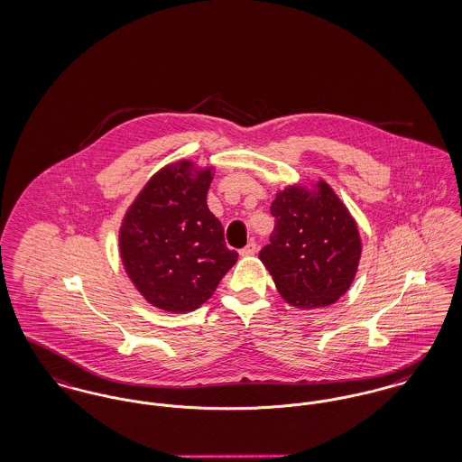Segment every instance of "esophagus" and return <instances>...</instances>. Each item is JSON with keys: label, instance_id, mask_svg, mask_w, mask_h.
<instances>
[{"label": "esophagus", "instance_id": "obj_1", "mask_svg": "<svg viewBox=\"0 0 462 462\" xmlns=\"http://www.w3.org/2000/svg\"><path fill=\"white\" fill-rule=\"evenodd\" d=\"M255 252H257V243L248 242V245L240 250V255H242V257H250V255H254Z\"/></svg>", "mask_w": 462, "mask_h": 462}]
</instances>
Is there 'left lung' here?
<instances>
[{"mask_svg":"<svg viewBox=\"0 0 462 462\" xmlns=\"http://www.w3.org/2000/svg\"><path fill=\"white\" fill-rule=\"evenodd\" d=\"M274 229L259 259L280 295L299 310L334 304L351 287L362 242L355 219L334 189L289 186L271 203Z\"/></svg>","mask_w":462,"mask_h":462,"instance_id":"1","label":"left lung"}]
</instances>
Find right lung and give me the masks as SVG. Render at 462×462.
<instances>
[{
  "label": "right lung",
  "mask_w": 462,
  "mask_h": 462,
  "mask_svg": "<svg viewBox=\"0 0 462 462\" xmlns=\"http://www.w3.org/2000/svg\"><path fill=\"white\" fill-rule=\"evenodd\" d=\"M212 169L182 160L156 171L120 227L123 266L149 304L188 313L205 304L238 261L208 210Z\"/></svg>",
  "instance_id": "add662e5"
}]
</instances>
